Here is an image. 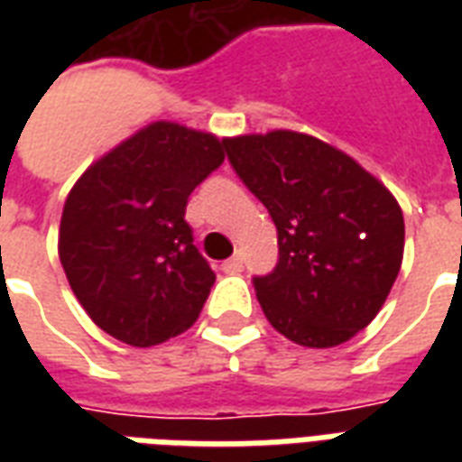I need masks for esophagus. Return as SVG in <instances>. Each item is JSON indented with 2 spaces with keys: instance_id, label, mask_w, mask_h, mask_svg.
<instances>
[{
  "instance_id": "esophagus-1",
  "label": "esophagus",
  "mask_w": 462,
  "mask_h": 462,
  "mask_svg": "<svg viewBox=\"0 0 462 462\" xmlns=\"http://www.w3.org/2000/svg\"><path fill=\"white\" fill-rule=\"evenodd\" d=\"M242 268H245V259H242L239 254H235L232 259H227V261H225V263H223V271H225V273H230V275L239 273Z\"/></svg>"
}]
</instances>
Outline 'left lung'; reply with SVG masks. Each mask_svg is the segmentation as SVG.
<instances>
[{
  "mask_svg": "<svg viewBox=\"0 0 462 462\" xmlns=\"http://www.w3.org/2000/svg\"><path fill=\"white\" fill-rule=\"evenodd\" d=\"M223 143L278 230V263L254 278L271 326L304 347L350 340L379 314L401 271L405 223L393 194L309 134L278 129Z\"/></svg>",
  "mask_w": 462,
  "mask_h": 462,
  "instance_id": "obj_1",
  "label": "left lung"
}]
</instances>
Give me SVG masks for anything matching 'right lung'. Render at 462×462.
<instances>
[{
	"instance_id": "right-lung-1",
	"label": "right lung",
	"mask_w": 462,
	"mask_h": 462,
	"mask_svg": "<svg viewBox=\"0 0 462 462\" xmlns=\"http://www.w3.org/2000/svg\"><path fill=\"white\" fill-rule=\"evenodd\" d=\"M223 141L153 122L93 162L69 191L60 261L93 321L151 347L199 319L216 282L184 220L191 191L223 165Z\"/></svg>"
}]
</instances>
